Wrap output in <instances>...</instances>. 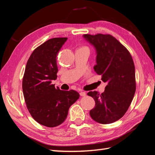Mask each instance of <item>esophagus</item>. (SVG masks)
Here are the masks:
<instances>
[{"mask_svg": "<svg viewBox=\"0 0 155 155\" xmlns=\"http://www.w3.org/2000/svg\"><path fill=\"white\" fill-rule=\"evenodd\" d=\"M80 95L81 96H85V95H86V93H85V91H80Z\"/></svg>", "mask_w": 155, "mask_h": 155, "instance_id": "34e87169", "label": "esophagus"}]
</instances>
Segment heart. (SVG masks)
Listing matches in <instances>:
<instances>
[{
	"mask_svg": "<svg viewBox=\"0 0 155 155\" xmlns=\"http://www.w3.org/2000/svg\"><path fill=\"white\" fill-rule=\"evenodd\" d=\"M81 48H86V49H88V48H87V47H85V46H84V47H81ZM88 50H89V49H88Z\"/></svg>",
	"mask_w": 155,
	"mask_h": 155,
	"instance_id": "b5f03b06",
	"label": "heart"
}]
</instances>
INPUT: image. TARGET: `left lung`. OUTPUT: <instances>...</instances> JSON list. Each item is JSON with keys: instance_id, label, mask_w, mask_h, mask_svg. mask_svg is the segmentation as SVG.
<instances>
[{"instance_id": "1", "label": "left lung", "mask_w": 155, "mask_h": 155, "mask_svg": "<svg viewBox=\"0 0 155 155\" xmlns=\"http://www.w3.org/2000/svg\"><path fill=\"white\" fill-rule=\"evenodd\" d=\"M97 51L94 70L107 85L101 94L89 91L95 107L89 115L95 121L109 124L121 119L131 104L136 90L135 65L130 52L110 34H84Z\"/></svg>"}]
</instances>
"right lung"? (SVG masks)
I'll list each match as a JSON object with an SVG mask.
<instances>
[{
    "mask_svg": "<svg viewBox=\"0 0 155 155\" xmlns=\"http://www.w3.org/2000/svg\"><path fill=\"white\" fill-rule=\"evenodd\" d=\"M68 38H54L33 51L27 61L22 80V91L27 109L33 119L48 127L61 125L70 107L80 97L74 90L56 88V58Z\"/></svg>",
    "mask_w": 155,
    "mask_h": 155,
    "instance_id": "add662e5",
    "label": "right lung"
}]
</instances>
